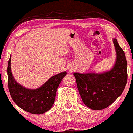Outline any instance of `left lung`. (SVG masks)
I'll return each instance as SVG.
<instances>
[{
  "label": "left lung",
  "mask_w": 133,
  "mask_h": 133,
  "mask_svg": "<svg viewBox=\"0 0 133 133\" xmlns=\"http://www.w3.org/2000/svg\"><path fill=\"white\" fill-rule=\"evenodd\" d=\"M116 53L114 65L102 73L73 74L83 103L92 110L109 107L123 92L128 79L127 61L123 50L116 38H113Z\"/></svg>",
  "instance_id": "8db88e82"
}]
</instances>
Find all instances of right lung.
I'll list each match as a JSON object with an SVG mask.
<instances>
[{
    "mask_svg": "<svg viewBox=\"0 0 133 133\" xmlns=\"http://www.w3.org/2000/svg\"><path fill=\"white\" fill-rule=\"evenodd\" d=\"M11 55L8 61L7 76L10 94L16 104L25 111L33 114H42L49 111L55 101L57 88L67 72L55 74L43 85L36 89H29L18 83L13 77L11 68Z\"/></svg>",
    "mask_w": 133,
    "mask_h": 133,
    "instance_id": "1",
    "label": "right lung"
}]
</instances>
